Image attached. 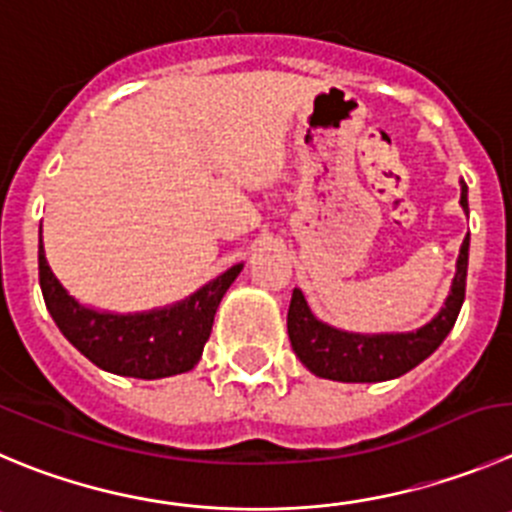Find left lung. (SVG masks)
I'll list each match as a JSON object with an SVG mask.
<instances>
[{
    "mask_svg": "<svg viewBox=\"0 0 512 512\" xmlns=\"http://www.w3.org/2000/svg\"><path fill=\"white\" fill-rule=\"evenodd\" d=\"M460 207H467V184L460 181ZM467 260H470V234L465 237L457 257L455 280L442 310L417 331L407 333H351L318 321L305 300L303 290L295 288L288 308V336L295 356L310 374L343 384H376L399 379L424 358L432 356L447 333L455 326L465 303Z\"/></svg>",
    "mask_w": 512,
    "mask_h": 512,
    "instance_id": "obj_1",
    "label": "left lung"
}]
</instances>
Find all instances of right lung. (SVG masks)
<instances>
[{
	"label": "right lung",
	"mask_w": 512,
	"mask_h": 512,
	"mask_svg": "<svg viewBox=\"0 0 512 512\" xmlns=\"http://www.w3.org/2000/svg\"><path fill=\"white\" fill-rule=\"evenodd\" d=\"M40 288L52 321L98 369L133 379H166L199 364L212 333L214 313L242 272L232 265L207 285L166 308L143 313H108L78 303L50 270L40 227Z\"/></svg>",
	"instance_id": "right-lung-1"
}]
</instances>
